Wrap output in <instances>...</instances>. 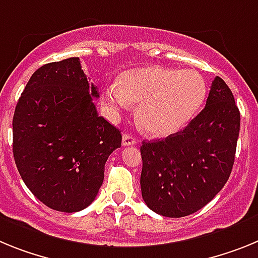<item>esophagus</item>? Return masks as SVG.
Here are the masks:
<instances>
[{"label": "esophagus", "mask_w": 258, "mask_h": 258, "mask_svg": "<svg viewBox=\"0 0 258 258\" xmlns=\"http://www.w3.org/2000/svg\"><path fill=\"white\" fill-rule=\"evenodd\" d=\"M134 144H136L135 136H132L131 134H123L122 145L127 147V145H134Z\"/></svg>", "instance_id": "1"}]
</instances>
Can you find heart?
I'll return each instance as SVG.
<instances>
[{
    "instance_id": "obj_1",
    "label": "heart",
    "mask_w": 258,
    "mask_h": 258,
    "mask_svg": "<svg viewBox=\"0 0 258 258\" xmlns=\"http://www.w3.org/2000/svg\"><path fill=\"white\" fill-rule=\"evenodd\" d=\"M207 97V83L194 70L140 67L106 89L104 101L113 110L139 104L136 118L145 132L169 136L184 127Z\"/></svg>"
}]
</instances>
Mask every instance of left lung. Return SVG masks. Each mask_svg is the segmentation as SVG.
<instances>
[{
	"label": "left lung",
	"mask_w": 258,
	"mask_h": 258,
	"mask_svg": "<svg viewBox=\"0 0 258 258\" xmlns=\"http://www.w3.org/2000/svg\"><path fill=\"white\" fill-rule=\"evenodd\" d=\"M239 130L234 95L216 76L207 105L184 130L143 142L140 187L148 208L180 218L212 201L230 178Z\"/></svg>",
	"instance_id": "left-lung-1"
}]
</instances>
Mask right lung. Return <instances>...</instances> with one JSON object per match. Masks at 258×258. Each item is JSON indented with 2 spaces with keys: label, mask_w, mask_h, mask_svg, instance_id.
<instances>
[{
  "label": "right lung",
  "mask_w": 258,
  "mask_h": 258,
  "mask_svg": "<svg viewBox=\"0 0 258 258\" xmlns=\"http://www.w3.org/2000/svg\"><path fill=\"white\" fill-rule=\"evenodd\" d=\"M97 87L78 57L33 73L13 118V153L23 182L58 212L86 209L104 182L105 162L120 148L118 128L98 116Z\"/></svg>",
  "instance_id": "1"
}]
</instances>
